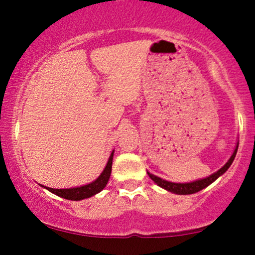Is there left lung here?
Returning a JSON list of instances; mask_svg holds the SVG:
<instances>
[{"label":"left lung","instance_id":"1","mask_svg":"<svg viewBox=\"0 0 255 255\" xmlns=\"http://www.w3.org/2000/svg\"><path fill=\"white\" fill-rule=\"evenodd\" d=\"M238 147L239 146H236L235 151H234L233 156L230 157V159L228 160L227 164H225L223 168H221L217 172H215V174H212L211 176L206 177V178H203V180H198V181H194V182H191V183H174V182H169V181H165V180H162L160 177L158 176H154V175L150 174V172H147L148 176L151 177V180H153L154 182H156L158 186L162 187V188L166 189V191L169 192H172V193H176V194H193V193H197L199 191H201V189H204L205 187H207L209 184H211L213 181H216L217 178L221 176V175H223L225 171L229 169V166L231 165V163L234 162V158L236 156V152H238Z\"/></svg>","mask_w":255,"mask_h":255}]
</instances>
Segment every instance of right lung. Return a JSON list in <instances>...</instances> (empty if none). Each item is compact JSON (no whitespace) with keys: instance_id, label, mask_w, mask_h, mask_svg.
<instances>
[{"instance_id":"1","label":"right lung","mask_w":255,"mask_h":255,"mask_svg":"<svg viewBox=\"0 0 255 255\" xmlns=\"http://www.w3.org/2000/svg\"><path fill=\"white\" fill-rule=\"evenodd\" d=\"M113 156L114 151L111 153V156L108 160V164L105 166L103 172L101 174L97 180L93 181L92 183L86 184V186L83 187H77V188H68V189H55V188H49V187H45L48 191H50L54 194L58 195V197L63 199H68V200H83V199L90 198L92 195L97 194L107 186L108 181H109L110 174H111V165H113Z\"/></svg>"}]
</instances>
